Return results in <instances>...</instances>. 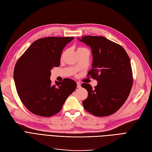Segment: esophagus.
I'll list each match as a JSON object with an SVG mask.
<instances>
[{"mask_svg": "<svg viewBox=\"0 0 152 152\" xmlns=\"http://www.w3.org/2000/svg\"><path fill=\"white\" fill-rule=\"evenodd\" d=\"M77 88H80L81 87V84H80V82H77Z\"/></svg>", "mask_w": 152, "mask_h": 152, "instance_id": "obj_1", "label": "esophagus"}]
</instances>
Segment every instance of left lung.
Instances as JSON below:
<instances>
[{"label":"left lung","instance_id":"1","mask_svg":"<svg viewBox=\"0 0 152 152\" xmlns=\"http://www.w3.org/2000/svg\"><path fill=\"white\" fill-rule=\"evenodd\" d=\"M80 41L92 49L93 61L88 76L98 81L93 88L81 86L88 96L82 102L87 112L97 117L115 113L125 103L132 86V72L129 57L121 45L103 36H84Z\"/></svg>","mask_w":152,"mask_h":152}]
</instances>
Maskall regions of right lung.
I'll list each match as a JSON object with an SVG mask.
<instances>
[{
	"label": "right lung",
	"mask_w": 152,
	"mask_h": 152,
	"mask_svg": "<svg viewBox=\"0 0 152 152\" xmlns=\"http://www.w3.org/2000/svg\"><path fill=\"white\" fill-rule=\"evenodd\" d=\"M74 37H48L35 40L18 59L14 80L18 96L30 112L48 117L58 113L77 87L70 79L51 83L50 70L60 65L63 48Z\"/></svg>",
	"instance_id": "right-lung-1"
}]
</instances>
